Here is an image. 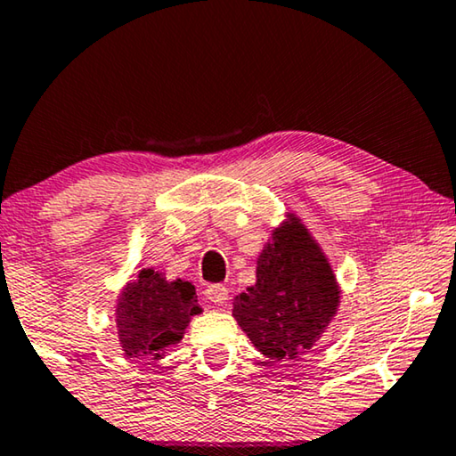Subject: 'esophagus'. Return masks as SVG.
<instances>
[{"label":"esophagus","mask_w":456,"mask_h":456,"mask_svg":"<svg viewBox=\"0 0 456 456\" xmlns=\"http://www.w3.org/2000/svg\"><path fill=\"white\" fill-rule=\"evenodd\" d=\"M205 297H208L211 303L224 305L228 301V289L224 284H211L205 289Z\"/></svg>","instance_id":"esophagus-1"}]
</instances>
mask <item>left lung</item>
<instances>
[{"mask_svg": "<svg viewBox=\"0 0 456 456\" xmlns=\"http://www.w3.org/2000/svg\"><path fill=\"white\" fill-rule=\"evenodd\" d=\"M272 232L257 282L234 297L232 315L261 354L297 361L338 311L340 286L317 240L295 214Z\"/></svg>", "mask_w": 456, "mask_h": 456, "instance_id": "1", "label": "left lung"}]
</instances>
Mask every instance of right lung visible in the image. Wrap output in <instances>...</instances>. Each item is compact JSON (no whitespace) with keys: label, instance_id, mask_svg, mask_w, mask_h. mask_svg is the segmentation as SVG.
<instances>
[{"label":"right lung","instance_id":"obj_1","mask_svg":"<svg viewBox=\"0 0 456 456\" xmlns=\"http://www.w3.org/2000/svg\"><path fill=\"white\" fill-rule=\"evenodd\" d=\"M201 314L195 286L166 280L153 267L141 270L124 286L116 305L118 338L126 357L161 359L166 348L183 340L191 317Z\"/></svg>","mask_w":456,"mask_h":456}]
</instances>
